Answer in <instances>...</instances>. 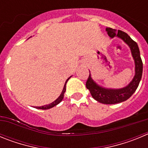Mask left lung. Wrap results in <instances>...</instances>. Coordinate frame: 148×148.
Returning a JSON list of instances; mask_svg holds the SVG:
<instances>
[{"mask_svg":"<svg viewBox=\"0 0 148 148\" xmlns=\"http://www.w3.org/2000/svg\"><path fill=\"white\" fill-rule=\"evenodd\" d=\"M106 31L108 32V35L110 38L116 36L120 38L130 47L132 56L135 61V75L130 83L124 88L108 89L98 85L92 80L90 73L88 79L86 82V87L90 90L92 98L99 102L106 104H118L127 100L135 92L142 78L143 64L138 44L126 32H123L121 30H118V32H116V29L110 27L106 28Z\"/></svg>","mask_w":148,"mask_h":148,"instance_id":"1","label":"left lung"}]
</instances>
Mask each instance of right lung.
I'll list each match as a JSON object with an SVG mask.
<instances>
[{
  "mask_svg": "<svg viewBox=\"0 0 148 148\" xmlns=\"http://www.w3.org/2000/svg\"><path fill=\"white\" fill-rule=\"evenodd\" d=\"M70 78H67V80H66V82H65V84H64V89H63L62 92H61V95H60V96L58 98V99H56V101H54L53 102L51 103V104H47V105L41 106V107H36L35 108H37V109H41V110H47V109H50V108H53V107H55V106H56L57 104H59L61 101H62V99H64V92H65V91H66V82H67V81L70 79Z\"/></svg>",
  "mask_w": 148,
  "mask_h": 148,
  "instance_id": "right-lung-1",
  "label": "right lung"
}]
</instances>
